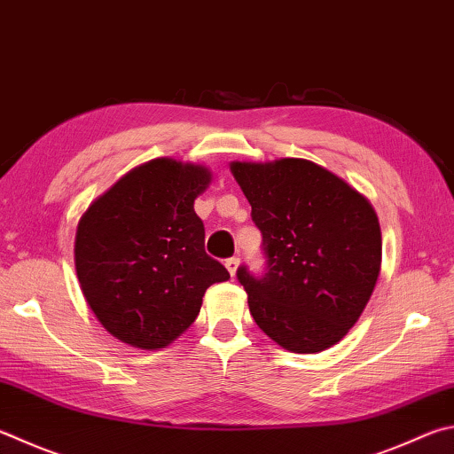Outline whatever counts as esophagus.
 Returning a JSON list of instances; mask_svg holds the SVG:
<instances>
[{
  "mask_svg": "<svg viewBox=\"0 0 454 454\" xmlns=\"http://www.w3.org/2000/svg\"><path fill=\"white\" fill-rule=\"evenodd\" d=\"M238 263H240V258H228L226 260V268H228V271H230V276H236V270H238Z\"/></svg>",
  "mask_w": 454,
  "mask_h": 454,
  "instance_id": "esophagus-1",
  "label": "esophagus"
}]
</instances>
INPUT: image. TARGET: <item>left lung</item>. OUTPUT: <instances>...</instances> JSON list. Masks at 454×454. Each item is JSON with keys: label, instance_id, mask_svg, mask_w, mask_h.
<instances>
[{"label": "left lung", "instance_id": "1", "mask_svg": "<svg viewBox=\"0 0 454 454\" xmlns=\"http://www.w3.org/2000/svg\"><path fill=\"white\" fill-rule=\"evenodd\" d=\"M262 232L266 270L236 271L255 324L294 353L332 348L364 313L381 268L373 206L303 159L232 162Z\"/></svg>", "mask_w": 454, "mask_h": 454}]
</instances>
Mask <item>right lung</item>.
Wrapping results in <instances>:
<instances>
[{
	"mask_svg": "<svg viewBox=\"0 0 454 454\" xmlns=\"http://www.w3.org/2000/svg\"><path fill=\"white\" fill-rule=\"evenodd\" d=\"M208 168L156 159L122 176L83 214L75 268L106 332L143 349L175 341L196 319L204 292L228 270L204 250L194 199Z\"/></svg>",
	"mask_w": 454,
	"mask_h": 454,
	"instance_id": "1",
	"label": "right lung"
}]
</instances>
